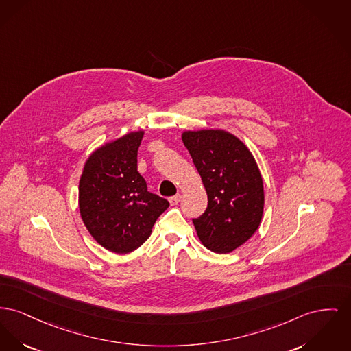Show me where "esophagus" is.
Here are the masks:
<instances>
[{
	"mask_svg": "<svg viewBox=\"0 0 351 351\" xmlns=\"http://www.w3.org/2000/svg\"><path fill=\"white\" fill-rule=\"evenodd\" d=\"M182 200V195L180 193H178V195H175V196H172V197H169V203H171V206H176V204H179V202Z\"/></svg>",
	"mask_w": 351,
	"mask_h": 351,
	"instance_id": "1",
	"label": "esophagus"
}]
</instances>
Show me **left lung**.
<instances>
[{
	"label": "left lung",
	"mask_w": 351,
	"mask_h": 351,
	"mask_svg": "<svg viewBox=\"0 0 351 351\" xmlns=\"http://www.w3.org/2000/svg\"><path fill=\"white\" fill-rule=\"evenodd\" d=\"M183 143L202 176L206 212L192 219L204 247L229 253L257 230L264 210L263 178L247 145L223 130L186 131Z\"/></svg>",
	"instance_id": "1"
}]
</instances>
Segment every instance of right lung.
<instances>
[{"mask_svg":"<svg viewBox=\"0 0 351 351\" xmlns=\"http://www.w3.org/2000/svg\"><path fill=\"white\" fill-rule=\"evenodd\" d=\"M143 131L130 132L98 148L80 180V210L91 236L114 253H130L149 237L169 203L147 191L138 172Z\"/></svg>","mask_w":351,"mask_h":351,"instance_id":"add662e5","label":"right lung"}]
</instances>
